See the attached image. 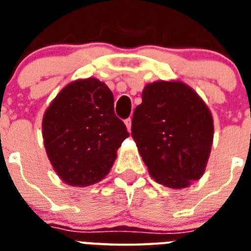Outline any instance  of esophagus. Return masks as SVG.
I'll return each mask as SVG.
<instances>
[{"instance_id": "obj_1", "label": "esophagus", "mask_w": 251, "mask_h": 251, "mask_svg": "<svg viewBox=\"0 0 251 251\" xmlns=\"http://www.w3.org/2000/svg\"><path fill=\"white\" fill-rule=\"evenodd\" d=\"M125 125H126V127H127V130H129V131H131V118H127V120H125Z\"/></svg>"}]
</instances>
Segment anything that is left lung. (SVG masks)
Segmentation results:
<instances>
[{
  "label": "left lung",
  "instance_id": "obj_1",
  "mask_svg": "<svg viewBox=\"0 0 251 251\" xmlns=\"http://www.w3.org/2000/svg\"><path fill=\"white\" fill-rule=\"evenodd\" d=\"M131 137L157 183L185 189L206 171L214 118L202 98L181 80L146 84L134 110Z\"/></svg>",
  "mask_w": 251,
  "mask_h": 251
}]
</instances>
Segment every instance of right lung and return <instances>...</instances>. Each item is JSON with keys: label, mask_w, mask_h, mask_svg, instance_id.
Returning a JSON list of instances; mask_svg holds the SVG:
<instances>
[{"label": "right lung", "mask_w": 251, "mask_h": 251, "mask_svg": "<svg viewBox=\"0 0 251 251\" xmlns=\"http://www.w3.org/2000/svg\"><path fill=\"white\" fill-rule=\"evenodd\" d=\"M129 133L114 114V98L96 78L76 79L57 94L43 117L48 159L65 183L90 186L101 181Z\"/></svg>", "instance_id": "1"}]
</instances>
